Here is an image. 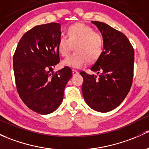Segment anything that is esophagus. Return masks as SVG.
Instances as JSON below:
<instances>
[{"label":"esophagus","instance_id":"obj_1","mask_svg":"<svg viewBox=\"0 0 149 149\" xmlns=\"http://www.w3.org/2000/svg\"><path fill=\"white\" fill-rule=\"evenodd\" d=\"M72 73H73V76H75V75L79 74V72H78L77 70H72Z\"/></svg>","mask_w":149,"mask_h":149}]
</instances>
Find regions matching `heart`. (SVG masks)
<instances>
[{
	"label": "heart",
	"instance_id": "b5f03b06",
	"mask_svg": "<svg viewBox=\"0 0 149 149\" xmlns=\"http://www.w3.org/2000/svg\"><path fill=\"white\" fill-rule=\"evenodd\" d=\"M68 38L61 36L58 39V50L61 56H66L74 48L73 54L62 61L64 66L80 68L87 61L98 60L103 52V38L101 33L95 32L93 28L84 23H76L67 29Z\"/></svg>",
	"mask_w": 149,
	"mask_h": 149
}]
</instances>
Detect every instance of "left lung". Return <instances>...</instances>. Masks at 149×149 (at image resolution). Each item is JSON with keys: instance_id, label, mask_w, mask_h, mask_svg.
<instances>
[{"instance_id": "obj_1", "label": "left lung", "mask_w": 149, "mask_h": 149, "mask_svg": "<svg viewBox=\"0 0 149 149\" xmlns=\"http://www.w3.org/2000/svg\"><path fill=\"white\" fill-rule=\"evenodd\" d=\"M103 38V49L91 70L99 74L80 73L82 93L88 106L98 112L116 109L129 92L134 76V51L127 37L109 25L91 21Z\"/></svg>"}]
</instances>
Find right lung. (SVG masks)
Masks as SVG:
<instances>
[{
  "instance_id": "add662e5",
  "label": "right lung",
  "mask_w": 149,
  "mask_h": 149,
  "mask_svg": "<svg viewBox=\"0 0 149 149\" xmlns=\"http://www.w3.org/2000/svg\"><path fill=\"white\" fill-rule=\"evenodd\" d=\"M61 35L59 23L35 26L22 36L13 55L19 96L30 109L43 115L54 112L61 104L64 88L72 76L67 66L53 72L60 62L57 43Z\"/></svg>"
}]
</instances>
